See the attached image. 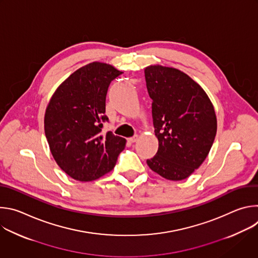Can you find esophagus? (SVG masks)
<instances>
[{
	"instance_id": "obj_1",
	"label": "esophagus",
	"mask_w": 258,
	"mask_h": 258,
	"mask_svg": "<svg viewBox=\"0 0 258 258\" xmlns=\"http://www.w3.org/2000/svg\"><path fill=\"white\" fill-rule=\"evenodd\" d=\"M138 139H139V136L136 135V136H134V137H132V138H128V139H127V142H130V143H135V142L138 141Z\"/></svg>"
}]
</instances>
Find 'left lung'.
Returning <instances> with one entry per match:
<instances>
[{
  "label": "left lung",
  "instance_id": "left-lung-1",
  "mask_svg": "<svg viewBox=\"0 0 258 258\" xmlns=\"http://www.w3.org/2000/svg\"><path fill=\"white\" fill-rule=\"evenodd\" d=\"M145 79L159 143L147 164L166 179H185L211 149L217 128L214 107L201 86L176 68L149 65Z\"/></svg>",
  "mask_w": 258,
  "mask_h": 258
}]
</instances>
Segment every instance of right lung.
Returning <instances> with one entry per match:
<instances>
[{"mask_svg": "<svg viewBox=\"0 0 258 258\" xmlns=\"http://www.w3.org/2000/svg\"><path fill=\"white\" fill-rule=\"evenodd\" d=\"M121 71L92 62L76 70L52 95L45 113V134L59 167L80 181L97 179L111 171L126 140L102 133L108 120V87Z\"/></svg>", "mask_w": 258, "mask_h": 258, "instance_id": "obj_1", "label": "right lung"}]
</instances>
